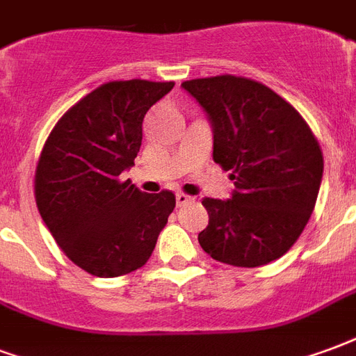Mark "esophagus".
<instances>
[{"label": "esophagus", "instance_id": "esophagus-1", "mask_svg": "<svg viewBox=\"0 0 356 356\" xmlns=\"http://www.w3.org/2000/svg\"><path fill=\"white\" fill-rule=\"evenodd\" d=\"M189 201H191V197H188L186 193H178V195H176V204H178V207H184V204H188Z\"/></svg>", "mask_w": 356, "mask_h": 356}]
</instances>
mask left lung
Returning <instances> with one entry per match:
<instances>
[{"label": "left lung", "instance_id": "left-lung-1", "mask_svg": "<svg viewBox=\"0 0 356 356\" xmlns=\"http://www.w3.org/2000/svg\"><path fill=\"white\" fill-rule=\"evenodd\" d=\"M212 127V159L233 170L229 199H203L209 225L199 245L210 258L260 267L294 245L315 209L323 152L302 115L273 90L245 77L181 83Z\"/></svg>", "mask_w": 356, "mask_h": 356}]
</instances>
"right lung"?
Masks as SVG:
<instances>
[{
	"label": "right lung",
	"mask_w": 356,
	"mask_h": 356,
	"mask_svg": "<svg viewBox=\"0 0 356 356\" xmlns=\"http://www.w3.org/2000/svg\"><path fill=\"white\" fill-rule=\"evenodd\" d=\"M175 83H106L68 110L47 138L35 203L64 254L95 277H119L149 260L176 199L142 193L121 175L142 146V121Z\"/></svg>",
	"instance_id": "obj_1"
}]
</instances>
